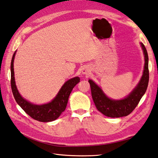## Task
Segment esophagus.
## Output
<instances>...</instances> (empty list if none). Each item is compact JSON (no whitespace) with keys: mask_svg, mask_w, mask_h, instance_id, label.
I'll list each match as a JSON object with an SVG mask.
<instances>
[{"mask_svg":"<svg viewBox=\"0 0 158 158\" xmlns=\"http://www.w3.org/2000/svg\"><path fill=\"white\" fill-rule=\"evenodd\" d=\"M82 74H85V75H88L90 73V70L89 69V68L88 67H84V68L82 69Z\"/></svg>","mask_w":158,"mask_h":158,"instance_id":"34e87169","label":"esophagus"}]
</instances>
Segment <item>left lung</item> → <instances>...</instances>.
Masks as SVG:
<instances>
[{"label":"left lung","instance_id":"obj_1","mask_svg":"<svg viewBox=\"0 0 158 158\" xmlns=\"http://www.w3.org/2000/svg\"><path fill=\"white\" fill-rule=\"evenodd\" d=\"M144 54V68L141 79L134 90L126 97L120 100L111 99L106 95L104 92L93 81L89 79L92 97L95 106L99 112L109 117H121L131 113L139 104L140 99L145 94L149 80L148 56L144 45L141 43Z\"/></svg>","mask_w":158,"mask_h":158}]
</instances>
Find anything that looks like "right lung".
Here are the masks:
<instances>
[{"label":"right lung","mask_w":158,"mask_h":158,"mask_svg":"<svg viewBox=\"0 0 158 158\" xmlns=\"http://www.w3.org/2000/svg\"><path fill=\"white\" fill-rule=\"evenodd\" d=\"M16 52L14 53L11 62V87L16 102L31 118L42 122H52L56 119L65 110L68 98L73 88L80 81L79 77L70 79L63 85L58 94L48 104L36 105L23 98L17 90L14 73V61Z\"/></svg>","instance_id":"add662e5"}]
</instances>
